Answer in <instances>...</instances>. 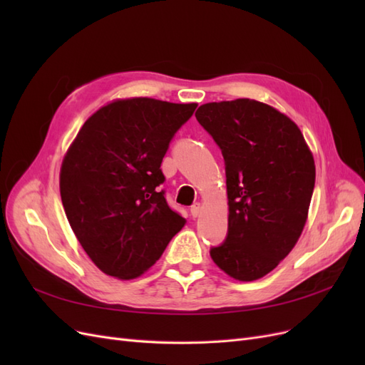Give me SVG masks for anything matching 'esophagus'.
Returning a JSON list of instances; mask_svg holds the SVG:
<instances>
[{
    "label": "esophagus",
    "mask_w": 365,
    "mask_h": 365,
    "mask_svg": "<svg viewBox=\"0 0 365 365\" xmlns=\"http://www.w3.org/2000/svg\"><path fill=\"white\" fill-rule=\"evenodd\" d=\"M201 212H202V205L201 204H195V205H192V208H190V213H192V216L193 217H197L201 215Z\"/></svg>",
    "instance_id": "obj_1"
}]
</instances>
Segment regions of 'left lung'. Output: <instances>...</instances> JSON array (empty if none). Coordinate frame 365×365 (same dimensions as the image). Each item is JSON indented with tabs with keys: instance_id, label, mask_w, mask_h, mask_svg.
I'll return each instance as SVG.
<instances>
[{
	"instance_id": "obj_1",
	"label": "left lung",
	"mask_w": 365,
	"mask_h": 365,
	"mask_svg": "<svg viewBox=\"0 0 365 365\" xmlns=\"http://www.w3.org/2000/svg\"><path fill=\"white\" fill-rule=\"evenodd\" d=\"M196 120L222 150L228 236L210 256L230 277H264L292 251L307 220L315 161L294 121L252 98L212 102Z\"/></svg>"
}]
</instances>
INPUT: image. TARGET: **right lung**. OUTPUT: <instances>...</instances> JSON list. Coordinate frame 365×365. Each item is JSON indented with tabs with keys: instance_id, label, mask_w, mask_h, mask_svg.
I'll return each mask as SVG.
<instances>
[{
	"instance_id": "add662e5",
	"label": "right lung",
	"mask_w": 365,
	"mask_h": 365,
	"mask_svg": "<svg viewBox=\"0 0 365 365\" xmlns=\"http://www.w3.org/2000/svg\"><path fill=\"white\" fill-rule=\"evenodd\" d=\"M197 103L117 98L88 117L63 155L59 189L71 230L96 267L132 280L185 219L165 202L161 161Z\"/></svg>"
}]
</instances>
